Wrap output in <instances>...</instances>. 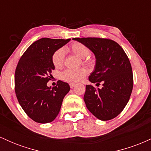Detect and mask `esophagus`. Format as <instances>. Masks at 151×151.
<instances>
[{
    "instance_id": "1",
    "label": "esophagus",
    "mask_w": 151,
    "mask_h": 151,
    "mask_svg": "<svg viewBox=\"0 0 151 151\" xmlns=\"http://www.w3.org/2000/svg\"><path fill=\"white\" fill-rule=\"evenodd\" d=\"M75 85H76V84H74V83H70V86L71 88H73Z\"/></svg>"
}]
</instances>
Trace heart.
Masks as SVG:
<instances>
[{"mask_svg": "<svg viewBox=\"0 0 151 151\" xmlns=\"http://www.w3.org/2000/svg\"><path fill=\"white\" fill-rule=\"evenodd\" d=\"M68 50L72 53L77 55L78 58L84 59L86 58L89 54V50L85 45L79 42H75L72 44ZM65 51L60 48L54 53L52 56V63L55 68L60 69L63 66L65 62ZM87 74V70L85 68L77 69V70H68L64 71L61 74V77L63 80L68 82H79L82 80Z\"/></svg>", "mask_w": 151, "mask_h": 151, "instance_id": "1", "label": "heart"}]
</instances>
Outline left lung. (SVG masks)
Here are the masks:
<instances>
[{"label":"left lung","instance_id":"8db88e82","mask_svg":"<svg viewBox=\"0 0 151 151\" xmlns=\"http://www.w3.org/2000/svg\"><path fill=\"white\" fill-rule=\"evenodd\" d=\"M85 45L96 59L94 70L89 77L93 85L86 86L84 100L86 108L98 119L116 117L129 101L133 85L132 68L122 47L111 40L98 37L73 38Z\"/></svg>","mask_w":151,"mask_h":151}]
</instances>
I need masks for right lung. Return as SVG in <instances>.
Returning a JSON list of instances; mask_svg holds the SVG:
<instances>
[{"mask_svg": "<svg viewBox=\"0 0 151 151\" xmlns=\"http://www.w3.org/2000/svg\"><path fill=\"white\" fill-rule=\"evenodd\" d=\"M71 39L41 38L26 50L15 73V89L22 109L31 119L40 124L52 122L60 112L63 99L70 91L67 83L58 81L47 86L55 70L52 56Z\"/></svg>", "mask_w": 151, "mask_h": 151, "instance_id": "obj_1", "label": "right lung"}]
</instances>
